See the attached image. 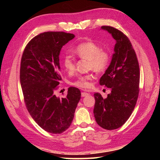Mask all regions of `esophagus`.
Wrapping results in <instances>:
<instances>
[{
    "instance_id": "esophagus-1",
    "label": "esophagus",
    "mask_w": 160,
    "mask_h": 160,
    "mask_svg": "<svg viewBox=\"0 0 160 160\" xmlns=\"http://www.w3.org/2000/svg\"><path fill=\"white\" fill-rule=\"evenodd\" d=\"M88 95H89V93H87V92H82V93H81V96H82V97H84L86 96H88Z\"/></svg>"
}]
</instances>
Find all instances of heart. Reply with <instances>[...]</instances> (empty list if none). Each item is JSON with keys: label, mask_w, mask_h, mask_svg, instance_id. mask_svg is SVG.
I'll return each mask as SVG.
<instances>
[{"label": "heart", "mask_w": 160, "mask_h": 160, "mask_svg": "<svg viewBox=\"0 0 160 160\" xmlns=\"http://www.w3.org/2000/svg\"><path fill=\"white\" fill-rule=\"evenodd\" d=\"M73 54L80 58L87 60L88 67L93 69L96 73L104 72L111 63L110 53L105 50L102 49L97 43L89 40L81 42L73 50ZM62 65L68 73H73L76 69V64L74 60L70 56H65L63 58ZM93 79L92 74H87L81 76L73 82L74 86L82 89H87L91 87L90 81Z\"/></svg>", "instance_id": "heart-1"}]
</instances>
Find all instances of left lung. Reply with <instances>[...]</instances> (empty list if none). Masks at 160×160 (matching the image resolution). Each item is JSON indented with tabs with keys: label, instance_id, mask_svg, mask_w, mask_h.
<instances>
[{
	"label": "left lung",
	"instance_id": "1",
	"mask_svg": "<svg viewBox=\"0 0 160 160\" xmlns=\"http://www.w3.org/2000/svg\"><path fill=\"white\" fill-rule=\"evenodd\" d=\"M102 29L116 40L111 62L100 80V84L111 88V93L103 98L94 93L93 113L98 124L107 130L122 127L131 116L136 104L140 86V67L131 41L123 32L111 26Z\"/></svg>",
	"mask_w": 160,
	"mask_h": 160
}]
</instances>
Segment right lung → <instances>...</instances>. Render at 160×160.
Returning a JSON list of instances; mask_svg holds the SVG:
<instances>
[{
  "label": "right lung",
  "mask_w": 160,
  "mask_h": 160,
  "mask_svg": "<svg viewBox=\"0 0 160 160\" xmlns=\"http://www.w3.org/2000/svg\"><path fill=\"white\" fill-rule=\"evenodd\" d=\"M75 36L64 32H47L36 36L23 51L20 81L27 109L40 127L51 133H62L70 127L81 98L76 87L68 89L65 98L54 94L60 81L59 54Z\"/></svg>",
  "instance_id": "obj_1"
}]
</instances>
